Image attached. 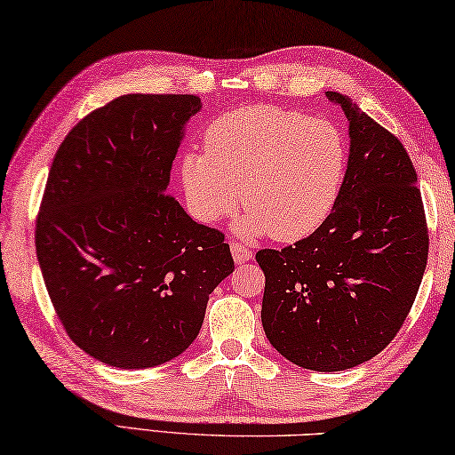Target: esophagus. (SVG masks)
Wrapping results in <instances>:
<instances>
[{
    "label": "esophagus",
    "instance_id": "obj_1",
    "mask_svg": "<svg viewBox=\"0 0 455 455\" xmlns=\"http://www.w3.org/2000/svg\"><path fill=\"white\" fill-rule=\"evenodd\" d=\"M232 256L235 264H245L251 259V251L248 248H243L242 243H232Z\"/></svg>",
    "mask_w": 455,
    "mask_h": 455
}]
</instances>
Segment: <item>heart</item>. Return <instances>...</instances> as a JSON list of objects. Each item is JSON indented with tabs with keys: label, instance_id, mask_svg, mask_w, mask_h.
<instances>
[{
	"label": "heart",
	"instance_id": "1",
	"mask_svg": "<svg viewBox=\"0 0 455 455\" xmlns=\"http://www.w3.org/2000/svg\"><path fill=\"white\" fill-rule=\"evenodd\" d=\"M348 165L345 132L324 118L254 104L221 115L205 131V151L181 161V185L204 223L248 213L243 235L298 242L337 205Z\"/></svg>",
	"mask_w": 455,
	"mask_h": 455
}]
</instances>
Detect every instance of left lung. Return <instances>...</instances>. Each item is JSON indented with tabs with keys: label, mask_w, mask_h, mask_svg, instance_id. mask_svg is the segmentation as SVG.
I'll return each instance as SVG.
<instances>
[{
	"label": "left lung",
	"mask_w": 455,
	"mask_h": 455,
	"mask_svg": "<svg viewBox=\"0 0 455 455\" xmlns=\"http://www.w3.org/2000/svg\"><path fill=\"white\" fill-rule=\"evenodd\" d=\"M348 165L323 226L284 250H259L262 324L302 369L332 373L373 359L395 339L419 290L429 235L417 173L397 137L345 94Z\"/></svg>",
	"instance_id": "1"
}]
</instances>
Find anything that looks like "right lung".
I'll return each mask as SVG.
<instances>
[{
	"label": "right lung",
	"mask_w": 455,
	"mask_h": 455,
	"mask_svg": "<svg viewBox=\"0 0 455 455\" xmlns=\"http://www.w3.org/2000/svg\"><path fill=\"white\" fill-rule=\"evenodd\" d=\"M193 94H124L82 118L52 161L36 251L60 323L86 355L157 367L199 334L234 270L218 229L167 196Z\"/></svg>",
	"instance_id": "1"
}]
</instances>
